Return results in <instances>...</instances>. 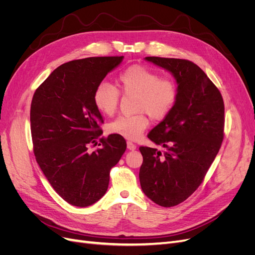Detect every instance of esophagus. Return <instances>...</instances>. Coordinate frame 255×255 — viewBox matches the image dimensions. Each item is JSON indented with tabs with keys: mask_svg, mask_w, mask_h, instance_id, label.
Here are the masks:
<instances>
[{
	"mask_svg": "<svg viewBox=\"0 0 255 255\" xmlns=\"http://www.w3.org/2000/svg\"><path fill=\"white\" fill-rule=\"evenodd\" d=\"M127 148L129 150H134V149H136V145L134 143H132V142H130V140H128V142H127Z\"/></svg>",
	"mask_w": 255,
	"mask_h": 255,
	"instance_id": "34e87169",
	"label": "esophagus"
}]
</instances>
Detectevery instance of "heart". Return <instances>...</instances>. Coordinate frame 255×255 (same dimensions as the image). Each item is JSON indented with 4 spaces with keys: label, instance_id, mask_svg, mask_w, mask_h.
Returning <instances> with one entry per match:
<instances>
[{
    "label": "heart",
    "instance_id": "1",
    "mask_svg": "<svg viewBox=\"0 0 255 255\" xmlns=\"http://www.w3.org/2000/svg\"><path fill=\"white\" fill-rule=\"evenodd\" d=\"M120 92L135 96V110L140 112L119 117L110 123L109 132L127 139H136L149 125L143 111L154 120L164 119L175 105L178 88L173 79L161 77L153 69L135 65L120 73L117 89L108 84L99 85L93 93L94 105L105 116H112L119 106Z\"/></svg>",
    "mask_w": 255,
    "mask_h": 255
}]
</instances>
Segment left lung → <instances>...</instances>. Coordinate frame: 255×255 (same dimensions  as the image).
Masks as SVG:
<instances>
[{
  "instance_id": "left-lung-1",
  "label": "left lung",
  "mask_w": 255,
  "mask_h": 255,
  "mask_svg": "<svg viewBox=\"0 0 255 255\" xmlns=\"http://www.w3.org/2000/svg\"><path fill=\"white\" fill-rule=\"evenodd\" d=\"M176 80L175 105L148 137L165 148L140 146L139 182L144 193L162 207L187 200L203 183L222 146L225 106L218 87L191 61L147 56Z\"/></svg>"
}]
</instances>
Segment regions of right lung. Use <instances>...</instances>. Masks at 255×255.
<instances>
[{"instance_id": "1", "label": "right lung", "mask_w": 255, "mask_h": 255, "mask_svg": "<svg viewBox=\"0 0 255 255\" xmlns=\"http://www.w3.org/2000/svg\"><path fill=\"white\" fill-rule=\"evenodd\" d=\"M123 56H92L65 63L36 88L30 129L37 164L55 192L72 206L87 207L106 193L110 170L127 144L118 134L100 137L104 123L94 90ZM100 138L93 153L88 146Z\"/></svg>"}]
</instances>
